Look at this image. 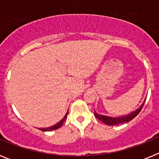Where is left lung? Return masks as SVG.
<instances>
[{"instance_id": "8db88e82", "label": "left lung", "mask_w": 159, "mask_h": 159, "mask_svg": "<svg viewBox=\"0 0 159 159\" xmlns=\"http://www.w3.org/2000/svg\"><path fill=\"white\" fill-rule=\"evenodd\" d=\"M145 101L146 99L143 101V102L142 103L139 107L137 108L134 111H132L131 113L128 114V115H126V116H119V117H112V116L100 115V114H98L95 111V116L97 119H99L100 121H102V123L107 125H109V126H114V125H119L122 124V123H128V122H130V120H132L134 117H136L138 116V114L139 113L140 111L143 108V105L145 103Z\"/></svg>"}]
</instances>
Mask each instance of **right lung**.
Returning <instances> with one entry per match:
<instances>
[{
  "label": "right lung",
  "instance_id": "obj_1",
  "mask_svg": "<svg viewBox=\"0 0 159 159\" xmlns=\"http://www.w3.org/2000/svg\"><path fill=\"white\" fill-rule=\"evenodd\" d=\"M67 114H68V112H67L66 113V115L64 116V117L61 120H60V122H59L58 123H57V124L53 125V126H52V127H47V128H40V130H43V131H50V130H57V129L60 128L61 126L63 125V123H64V121L66 120V119H67Z\"/></svg>",
  "mask_w": 159,
  "mask_h": 159
}]
</instances>
